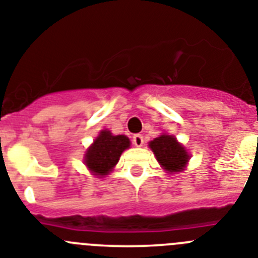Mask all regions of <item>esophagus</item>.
<instances>
[{
	"instance_id": "1",
	"label": "esophagus",
	"mask_w": 258,
	"mask_h": 258,
	"mask_svg": "<svg viewBox=\"0 0 258 258\" xmlns=\"http://www.w3.org/2000/svg\"><path fill=\"white\" fill-rule=\"evenodd\" d=\"M133 143L134 146H137V147L143 146V137L141 136V134H136V136L133 137Z\"/></svg>"
}]
</instances>
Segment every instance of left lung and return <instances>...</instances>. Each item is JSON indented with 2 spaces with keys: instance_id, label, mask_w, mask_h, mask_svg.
<instances>
[{
  "instance_id": "8db88e82",
  "label": "left lung",
  "mask_w": 258,
  "mask_h": 258,
  "mask_svg": "<svg viewBox=\"0 0 258 258\" xmlns=\"http://www.w3.org/2000/svg\"><path fill=\"white\" fill-rule=\"evenodd\" d=\"M149 146L156 156V160L168 173L183 170L190 159V155L183 146L175 140L174 136L163 134L151 141Z\"/></svg>"
}]
</instances>
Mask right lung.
I'll list each match as a JSON object with an SVG mask.
<instances>
[{
  "mask_svg": "<svg viewBox=\"0 0 258 258\" xmlns=\"http://www.w3.org/2000/svg\"><path fill=\"white\" fill-rule=\"evenodd\" d=\"M129 147L131 141L126 136H113L104 129L86 150L85 165L94 175L103 177L113 169L122 152Z\"/></svg>",
  "mask_w": 258,
  "mask_h": 258,
  "instance_id": "obj_1",
  "label": "right lung"
}]
</instances>
